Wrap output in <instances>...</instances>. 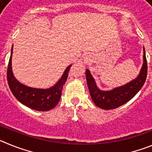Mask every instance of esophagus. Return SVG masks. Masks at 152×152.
<instances>
[{"instance_id":"1","label":"esophagus","mask_w":152,"mask_h":152,"mask_svg":"<svg viewBox=\"0 0 152 152\" xmlns=\"http://www.w3.org/2000/svg\"><path fill=\"white\" fill-rule=\"evenodd\" d=\"M84 62H85V63H88V61H90V58H88V57H85V58H84Z\"/></svg>"}]
</instances>
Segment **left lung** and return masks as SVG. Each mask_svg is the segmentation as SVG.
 Here are the masks:
<instances>
[{"label": "left lung", "mask_w": 152, "mask_h": 152, "mask_svg": "<svg viewBox=\"0 0 152 152\" xmlns=\"http://www.w3.org/2000/svg\"><path fill=\"white\" fill-rule=\"evenodd\" d=\"M143 52L144 62L142 64L139 76L128 84L114 88L111 91H104L99 89L89 70H86V78L88 90L91 99L96 106L103 110H112L117 108L123 105L124 103H127L140 91L145 82L148 72L145 48H143Z\"/></svg>", "instance_id": "8db88e82"}]
</instances>
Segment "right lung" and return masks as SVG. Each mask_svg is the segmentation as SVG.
Returning <instances> with one entry per match:
<instances>
[{"label":"right lung","instance_id":"right-lung-1","mask_svg":"<svg viewBox=\"0 0 152 152\" xmlns=\"http://www.w3.org/2000/svg\"><path fill=\"white\" fill-rule=\"evenodd\" d=\"M13 47L11 49L10 60L8 63L7 78L10 91L13 96L23 105L37 111H48L54 108L59 102L61 91L68 78V72L72 64L65 69L60 80L53 87L49 89H38L29 88L20 83L13 76L12 72L11 58Z\"/></svg>","mask_w":152,"mask_h":152}]
</instances>
